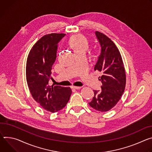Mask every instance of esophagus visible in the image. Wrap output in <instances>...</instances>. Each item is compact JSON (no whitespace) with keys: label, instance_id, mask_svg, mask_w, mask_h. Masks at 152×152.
<instances>
[{"label":"esophagus","instance_id":"1","mask_svg":"<svg viewBox=\"0 0 152 152\" xmlns=\"http://www.w3.org/2000/svg\"><path fill=\"white\" fill-rule=\"evenodd\" d=\"M81 88V86H72V89H80Z\"/></svg>","mask_w":152,"mask_h":152}]
</instances>
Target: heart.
I'll list each match as a JSON object with an SVG mask.
<instances>
[{
  "instance_id": "1",
  "label": "heart",
  "mask_w": 152,
  "mask_h": 152,
  "mask_svg": "<svg viewBox=\"0 0 152 152\" xmlns=\"http://www.w3.org/2000/svg\"><path fill=\"white\" fill-rule=\"evenodd\" d=\"M69 44L74 49L75 53L79 51H86L88 48V40L82 35L78 34L71 37L69 40Z\"/></svg>"
}]
</instances>
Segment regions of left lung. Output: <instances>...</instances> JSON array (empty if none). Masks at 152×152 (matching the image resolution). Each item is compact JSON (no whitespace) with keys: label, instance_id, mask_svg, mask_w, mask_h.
<instances>
[{"label":"left lung","instance_id":"obj_1","mask_svg":"<svg viewBox=\"0 0 152 152\" xmlns=\"http://www.w3.org/2000/svg\"><path fill=\"white\" fill-rule=\"evenodd\" d=\"M95 34L101 45V53L94 70L102 72L99 80L103 85L101 91H94V96L89 104L98 111L105 112L121 99L126 87V75L121 54L115 44L102 32L96 31Z\"/></svg>","mask_w":152,"mask_h":152}]
</instances>
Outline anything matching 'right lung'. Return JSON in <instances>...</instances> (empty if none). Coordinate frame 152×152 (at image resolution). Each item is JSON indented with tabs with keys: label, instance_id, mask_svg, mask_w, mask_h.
I'll list each match as a JSON object with an SVG mask.
<instances>
[{
	"label": "right lung",
	"instance_id": "obj_1",
	"mask_svg": "<svg viewBox=\"0 0 152 152\" xmlns=\"http://www.w3.org/2000/svg\"><path fill=\"white\" fill-rule=\"evenodd\" d=\"M64 36L63 33L45 35L32 46L26 61V81L32 98L44 109L53 113L64 108L72 94L69 87L49 85L57 44Z\"/></svg>",
	"mask_w": 152,
	"mask_h": 152
}]
</instances>
